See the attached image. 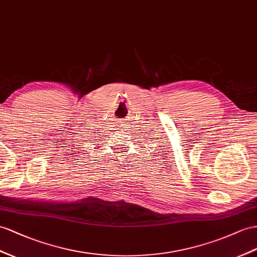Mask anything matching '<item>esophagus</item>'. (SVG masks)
<instances>
[{"label": "esophagus", "instance_id": "34e87169", "mask_svg": "<svg viewBox=\"0 0 257 257\" xmlns=\"http://www.w3.org/2000/svg\"><path fill=\"white\" fill-rule=\"evenodd\" d=\"M126 123H127V122H123V121H121V122H120V124H119V127H120V128H126V127H124V126H126Z\"/></svg>", "mask_w": 257, "mask_h": 257}]
</instances>
